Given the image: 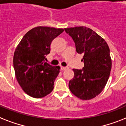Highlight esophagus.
I'll list each match as a JSON object with an SVG mask.
<instances>
[{
	"label": "esophagus",
	"mask_w": 126,
	"mask_h": 126,
	"mask_svg": "<svg viewBox=\"0 0 126 126\" xmlns=\"http://www.w3.org/2000/svg\"><path fill=\"white\" fill-rule=\"evenodd\" d=\"M67 69V67H65V66H61V70L63 71V70H65Z\"/></svg>",
	"instance_id": "obj_1"
}]
</instances>
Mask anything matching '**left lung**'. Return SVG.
Instances as JSON below:
<instances>
[{
    "label": "left lung",
    "mask_w": 126,
    "mask_h": 126,
    "mask_svg": "<svg viewBox=\"0 0 126 126\" xmlns=\"http://www.w3.org/2000/svg\"><path fill=\"white\" fill-rule=\"evenodd\" d=\"M75 43L77 53L83 54L82 69L74 68V76L68 87L74 95L81 100H91L103 91L111 70L110 50L106 41L85 26L65 28Z\"/></svg>",
    "instance_id": "obj_1"
}]
</instances>
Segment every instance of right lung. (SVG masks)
Returning a JSON list of instances; mask_svg holds the SVG:
<instances>
[{
    "instance_id": "add662e5",
    "label": "right lung",
    "mask_w": 126,
    "mask_h": 126,
    "mask_svg": "<svg viewBox=\"0 0 126 126\" xmlns=\"http://www.w3.org/2000/svg\"><path fill=\"white\" fill-rule=\"evenodd\" d=\"M62 28L38 26L28 31L15 48L13 67L20 86L30 96L41 98L54 89L60 67L45 61L50 52L51 43L61 34Z\"/></svg>"
}]
</instances>
